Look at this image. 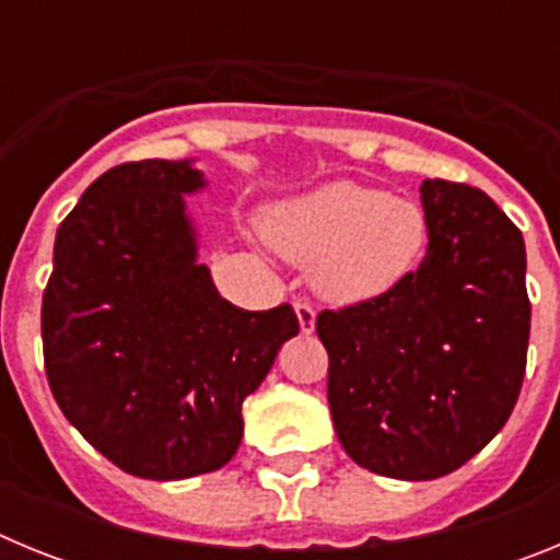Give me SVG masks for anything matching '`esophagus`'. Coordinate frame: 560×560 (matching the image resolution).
<instances>
[{"label": "esophagus", "mask_w": 560, "mask_h": 560, "mask_svg": "<svg viewBox=\"0 0 560 560\" xmlns=\"http://www.w3.org/2000/svg\"><path fill=\"white\" fill-rule=\"evenodd\" d=\"M294 311H296V319H300V330H303L305 336L314 334V325H316L314 305H311V303H296Z\"/></svg>", "instance_id": "obj_1"}]
</instances>
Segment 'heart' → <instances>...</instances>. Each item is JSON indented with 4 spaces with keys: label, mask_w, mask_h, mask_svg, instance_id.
<instances>
[{
    "label": "heart",
    "mask_w": 560,
    "mask_h": 560,
    "mask_svg": "<svg viewBox=\"0 0 560 560\" xmlns=\"http://www.w3.org/2000/svg\"><path fill=\"white\" fill-rule=\"evenodd\" d=\"M264 235L336 305L373 303L418 271L429 246L423 207L359 182H325L266 212Z\"/></svg>",
    "instance_id": "obj_1"
}]
</instances>
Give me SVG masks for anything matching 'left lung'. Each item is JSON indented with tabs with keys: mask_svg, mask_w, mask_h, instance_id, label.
<instances>
[{
	"mask_svg": "<svg viewBox=\"0 0 560 560\" xmlns=\"http://www.w3.org/2000/svg\"><path fill=\"white\" fill-rule=\"evenodd\" d=\"M427 257L393 294L323 311L341 448L381 477L438 479L508 423L530 339L524 237L482 190L427 179Z\"/></svg>",
	"mask_w": 560,
	"mask_h": 560,
	"instance_id": "1",
	"label": "left lung"
}]
</instances>
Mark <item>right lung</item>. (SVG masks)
<instances>
[{
    "instance_id": "1",
    "label": "right lung",
    "mask_w": 560,
    "mask_h": 560,
    "mask_svg": "<svg viewBox=\"0 0 560 560\" xmlns=\"http://www.w3.org/2000/svg\"><path fill=\"white\" fill-rule=\"evenodd\" d=\"M205 187L196 160L106 171L58 226L44 291L58 407L117 468L156 482L235 457L246 395L300 334L291 305L244 311L219 294L185 201Z\"/></svg>"
}]
</instances>
